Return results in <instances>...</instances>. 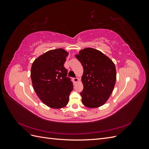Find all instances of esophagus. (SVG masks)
<instances>
[{
  "instance_id": "34e87169",
  "label": "esophagus",
  "mask_w": 149,
  "mask_h": 149,
  "mask_svg": "<svg viewBox=\"0 0 149 149\" xmlns=\"http://www.w3.org/2000/svg\"><path fill=\"white\" fill-rule=\"evenodd\" d=\"M73 81H74V83H77L78 81V78H73Z\"/></svg>"
}]
</instances>
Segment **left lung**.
<instances>
[{"label": "left lung", "instance_id": "obj_1", "mask_svg": "<svg viewBox=\"0 0 149 149\" xmlns=\"http://www.w3.org/2000/svg\"><path fill=\"white\" fill-rule=\"evenodd\" d=\"M84 70L82 102L88 107L102 106L109 97L116 80V67L109 58L91 48L81 50L76 55Z\"/></svg>", "mask_w": 149, "mask_h": 149}]
</instances>
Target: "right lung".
Listing matches in <instances>:
<instances>
[{
	"instance_id": "right-lung-1",
	"label": "right lung",
	"mask_w": 149,
	"mask_h": 149,
	"mask_svg": "<svg viewBox=\"0 0 149 149\" xmlns=\"http://www.w3.org/2000/svg\"><path fill=\"white\" fill-rule=\"evenodd\" d=\"M68 55L63 49H52L37 58L31 66V79L36 94L45 104L55 109L67 105L73 89L64 66Z\"/></svg>"
}]
</instances>
